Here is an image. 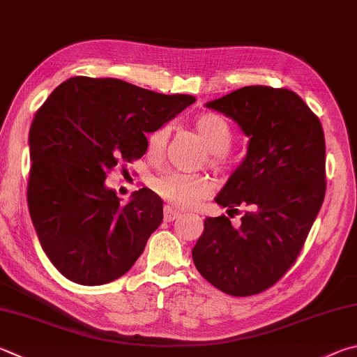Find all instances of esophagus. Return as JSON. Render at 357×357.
I'll return each mask as SVG.
<instances>
[{"label":"esophagus","mask_w":357,"mask_h":357,"mask_svg":"<svg viewBox=\"0 0 357 357\" xmlns=\"http://www.w3.org/2000/svg\"><path fill=\"white\" fill-rule=\"evenodd\" d=\"M176 217H179L178 211H174L173 207H170V206L164 207V220H165V222H173V220Z\"/></svg>","instance_id":"esophagus-1"}]
</instances>
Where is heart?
I'll list each match as a JSON object with an SVG mask.
<instances>
[{"instance_id": "b5f03b06", "label": "heart", "mask_w": 357, "mask_h": 357, "mask_svg": "<svg viewBox=\"0 0 357 357\" xmlns=\"http://www.w3.org/2000/svg\"><path fill=\"white\" fill-rule=\"evenodd\" d=\"M199 137L209 150V165L222 172L229 164L228 150L234 140V131L225 116L212 112L198 115L193 121ZM170 139V128L162 125L148 134L146 150L151 158H162ZM153 190L174 207L187 209L195 206L199 199L211 195L212 183L204 174L183 172H167L153 179Z\"/></svg>"}]
</instances>
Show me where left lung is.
<instances>
[{
	"instance_id": "1",
	"label": "left lung",
	"mask_w": 357,
	"mask_h": 357,
	"mask_svg": "<svg viewBox=\"0 0 357 357\" xmlns=\"http://www.w3.org/2000/svg\"><path fill=\"white\" fill-rule=\"evenodd\" d=\"M238 123L248 153L215 201L238 212L204 220L192 250L197 270L232 296L270 289L287 273L325 199L326 146L321 123L289 89L248 86L207 102ZM229 212V211H228Z\"/></svg>"
}]
</instances>
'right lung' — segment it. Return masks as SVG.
<instances>
[{"mask_svg":"<svg viewBox=\"0 0 357 357\" xmlns=\"http://www.w3.org/2000/svg\"><path fill=\"white\" fill-rule=\"evenodd\" d=\"M114 77L75 76L53 90L32 120L28 207L45 255L67 280L101 286L144 252L164 218L150 189L120 203L107 173L146 151V134L190 106Z\"/></svg>","mask_w":357,"mask_h":357,"instance_id":"obj_1","label":"right lung"}]
</instances>
